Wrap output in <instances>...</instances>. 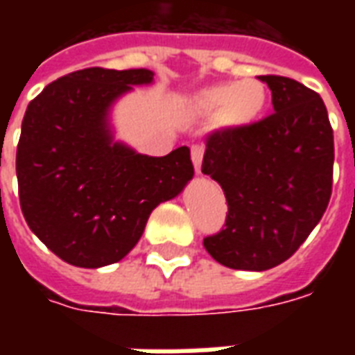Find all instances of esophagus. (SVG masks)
Instances as JSON below:
<instances>
[{
  "mask_svg": "<svg viewBox=\"0 0 355 355\" xmlns=\"http://www.w3.org/2000/svg\"><path fill=\"white\" fill-rule=\"evenodd\" d=\"M201 162H203V146H192V163L196 173H201Z\"/></svg>",
  "mask_w": 355,
  "mask_h": 355,
  "instance_id": "obj_1",
  "label": "esophagus"
}]
</instances>
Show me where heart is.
<instances>
[{"label":"heart","instance_id":"1","mask_svg":"<svg viewBox=\"0 0 355 355\" xmlns=\"http://www.w3.org/2000/svg\"><path fill=\"white\" fill-rule=\"evenodd\" d=\"M193 106L203 114H223L228 125H249L266 108V89L261 81H224L200 89Z\"/></svg>","mask_w":355,"mask_h":355}]
</instances>
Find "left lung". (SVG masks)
I'll use <instances>...</instances> for the list:
<instances>
[{"label": "left lung", "instance_id": "obj_1", "mask_svg": "<svg viewBox=\"0 0 355 355\" xmlns=\"http://www.w3.org/2000/svg\"><path fill=\"white\" fill-rule=\"evenodd\" d=\"M274 114L209 135L201 173L226 196V228L203 239L223 266L262 272L289 259L325 213L333 129L321 96L283 76H259Z\"/></svg>", "mask_w": 355, "mask_h": 355}]
</instances>
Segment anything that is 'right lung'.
<instances>
[{
  "label": "right lung",
  "mask_w": 355,
  "mask_h": 355,
  "mask_svg": "<svg viewBox=\"0 0 355 355\" xmlns=\"http://www.w3.org/2000/svg\"><path fill=\"white\" fill-rule=\"evenodd\" d=\"M152 81L146 68H85L28 104L17 146L20 209L30 230L72 266L121 261L150 213L192 180L188 146L152 157L114 139L112 106Z\"/></svg>",
  "instance_id": "obj_1"
}]
</instances>
